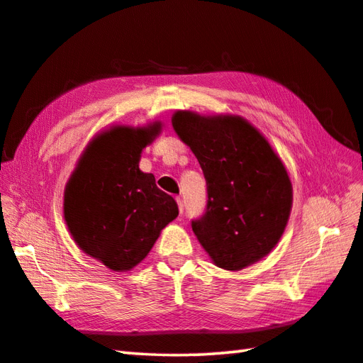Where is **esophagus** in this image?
Instances as JSON below:
<instances>
[{
    "label": "esophagus",
    "mask_w": 363,
    "mask_h": 363,
    "mask_svg": "<svg viewBox=\"0 0 363 363\" xmlns=\"http://www.w3.org/2000/svg\"><path fill=\"white\" fill-rule=\"evenodd\" d=\"M177 203H179V210H180V213H183V208H184V205H183V199H182V197H177Z\"/></svg>",
    "instance_id": "obj_1"
}]
</instances>
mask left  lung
Masks as SVG:
<instances>
[{
	"instance_id": "1",
	"label": "left lung",
	"mask_w": 363,
	"mask_h": 363,
	"mask_svg": "<svg viewBox=\"0 0 363 363\" xmlns=\"http://www.w3.org/2000/svg\"><path fill=\"white\" fill-rule=\"evenodd\" d=\"M172 127L201 164L208 201L192 232L214 264L240 271L262 260L282 236L293 203L284 162L240 116L177 111Z\"/></svg>"
}]
</instances>
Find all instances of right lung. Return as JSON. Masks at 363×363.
<instances>
[{
  "label": "right lung",
  "instance_id": "1",
  "mask_svg": "<svg viewBox=\"0 0 363 363\" xmlns=\"http://www.w3.org/2000/svg\"><path fill=\"white\" fill-rule=\"evenodd\" d=\"M161 123L116 125L95 136L65 184L64 218L79 249L111 271L135 268L162 228L179 216L172 196L139 169Z\"/></svg>",
  "mask_w": 363,
  "mask_h": 363
}]
</instances>
